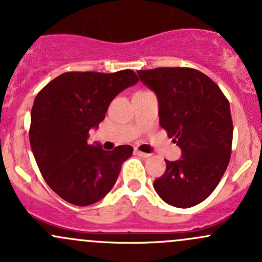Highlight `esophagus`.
Listing matches in <instances>:
<instances>
[{"label": "esophagus", "mask_w": 262, "mask_h": 262, "mask_svg": "<svg viewBox=\"0 0 262 262\" xmlns=\"http://www.w3.org/2000/svg\"><path fill=\"white\" fill-rule=\"evenodd\" d=\"M136 155H138L139 157L148 158L150 156V153H146V152H142V150H139V149H136Z\"/></svg>", "instance_id": "obj_1"}]
</instances>
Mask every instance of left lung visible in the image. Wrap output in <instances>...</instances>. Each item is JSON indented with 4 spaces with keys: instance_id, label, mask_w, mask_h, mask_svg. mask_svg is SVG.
Here are the masks:
<instances>
[{
    "instance_id": "8db88e82",
    "label": "left lung",
    "mask_w": 262,
    "mask_h": 262,
    "mask_svg": "<svg viewBox=\"0 0 262 262\" xmlns=\"http://www.w3.org/2000/svg\"><path fill=\"white\" fill-rule=\"evenodd\" d=\"M137 73L157 96L161 126L182 153L180 160H166L165 173L153 182L156 192L172 207H194L212 194L229 163L233 124L228 100L215 82L192 68Z\"/></svg>"
}]
</instances>
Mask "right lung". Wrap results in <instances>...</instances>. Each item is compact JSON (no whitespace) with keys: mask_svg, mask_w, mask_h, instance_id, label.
Wrapping results in <instances>:
<instances>
[{"mask_svg":"<svg viewBox=\"0 0 262 262\" xmlns=\"http://www.w3.org/2000/svg\"><path fill=\"white\" fill-rule=\"evenodd\" d=\"M132 70L115 73L66 72L50 81L34 100L29 139L38 167L50 189L66 202L86 207L115 185L130 146L104 150L90 144L110 102L138 82Z\"/></svg>","mask_w":262,"mask_h":262,"instance_id":"1","label":"right lung"}]
</instances>
